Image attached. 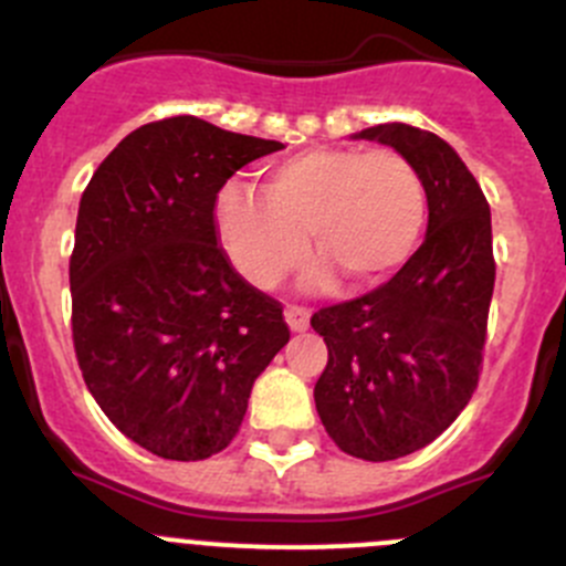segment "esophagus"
Listing matches in <instances>:
<instances>
[{
    "instance_id": "esophagus-1",
    "label": "esophagus",
    "mask_w": 566,
    "mask_h": 566,
    "mask_svg": "<svg viewBox=\"0 0 566 566\" xmlns=\"http://www.w3.org/2000/svg\"><path fill=\"white\" fill-rule=\"evenodd\" d=\"M310 315L312 312L306 310V306H298V304H290L287 310H284L287 326L293 328V332H306V328H310Z\"/></svg>"
}]
</instances>
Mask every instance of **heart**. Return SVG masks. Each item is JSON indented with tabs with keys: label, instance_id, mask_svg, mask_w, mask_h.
Listing matches in <instances>:
<instances>
[{
	"label": "heart",
	"instance_id": "b5f03b06",
	"mask_svg": "<svg viewBox=\"0 0 566 566\" xmlns=\"http://www.w3.org/2000/svg\"><path fill=\"white\" fill-rule=\"evenodd\" d=\"M429 193L420 171L395 149L317 146L265 174L260 193L227 185L216 201V232L240 276L260 290L282 284L306 256L310 284L334 273L356 284L384 282L420 245Z\"/></svg>",
	"mask_w": 566,
	"mask_h": 566
}]
</instances>
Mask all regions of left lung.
<instances>
[{"instance_id":"8db88e82","label":"left lung","mask_w":566,"mask_h":566,"mask_svg":"<svg viewBox=\"0 0 566 566\" xmlns=\"http://www.w3.org/2000/svg\"><path fill=\"white\" fill-rule=\"evenodd\" d=\"M356 137L415 163L429 229L389 282L312 315L328 348L315 406L339 451L392 462L434 442L479 387L495 287L492 218L475 177L434 132L378 124Z\"/></svg>"}]
</instances>
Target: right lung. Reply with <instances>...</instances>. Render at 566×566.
<instances>
[{"label": "right lung", "instance_id": "right-lung-1", "mask_svg": "<svg viewBox=\"0 0 566 566\" xmlns=\"http://www.w3.org/2000/svg\"><path fill=\"white\" fill-rule=\"evenodd\" d=\"M279 149L174 115L129 132L82 193L69 262L76 361L115 429L163 459L221 453L290 339L282 304L234 271L216 232L218 190Z\"/></svg>", "mask_w": 566, "mask_h": 566}]
</instances>
